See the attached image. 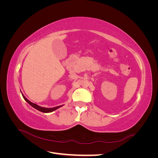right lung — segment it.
Masks as SVG:
<instances>
[{
	"instance_id": "right-lung-1",
	"label": "right lung",
	"mask_w": 158,
	"mask_h": 158,
	"mask_svg": "<svg viewBox=\"0 0 158 158\" xmlns=\"http://www.w3.org/2000/svg\"><path fill=\"white\" fill-rule=\"evenodd\" d=\"M22 96L23 98V99H25V101L26 102H27L28 103H29L30 106L31 107H33V108H35V109L38 110V111H40L41 112H43V113H51V112H52L55 111V110H56L57 109H59L60 107H61L62 106H63V105H62V106H57V107H52V108H47V107H41L40 106H38V105L35 104V103H33L32 102H31L30 100H28L24 95H23V94L22 93Z\"/></svg>"
}]
</instances>
